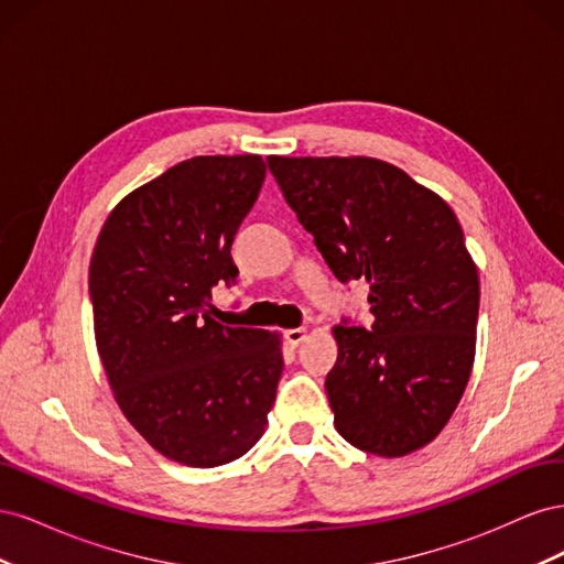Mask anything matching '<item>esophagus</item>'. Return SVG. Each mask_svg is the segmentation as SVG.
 Masks as SVG:
<instances>
[{
	"label": "esophagus",
	"instance_id": "1",
	"mask_svg": "<svg viewBox=\"0 0 564 564\" xmlns=\"http://www.w3.org/2000/svg\"><path fill=\"white\" fill-rule=\"evenodd\" d=\"M284 338H286V344L289 346H301L303 344V338H305V329L303 327H296V329H286L284 332Z\"/></svg>",
	"mask_w": 564,
	"mask_h": 564
}]
</instances>
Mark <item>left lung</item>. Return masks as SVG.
Returning <instances> with one entry per match:
<instances>
[{"label": "left lung", "mask_w": 564, "mask_h": 564, "mask_svg": "<svg viewBox=\"0 0 564 564\" xmlns=\"http://www.w3.org/2000/svg\"><path fill=\"white\" fill-rule=\"evenodd\" d=\"M338 282H367L371 327L340 319L327 373L336 431L404 456L445 429L475 357L480 282L449 204L371 158H268Z\"/></svg>", "instance_id": "8db88e82"}]
</instances>
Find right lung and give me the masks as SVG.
<instances>
[{
    "label": "right lung",
    "instance_id": "right-lung-1",
    "mask_svg": "<svg viewBox=\"0 0 564 564\" xmlns=\"http://www.w3.org/2000/svg\"><path fill=\"white\" fill-rule=\"evenodd\" d=\"M263 181L259 155L185 160L117 204L91 256L96 344L115 398L183 466L240 458L275 404L280 336L212 315V289L240 275L230 247Z\"/></svg>",
    "mask_w": 564,
    "mask_h": 564
}]
</instances>
